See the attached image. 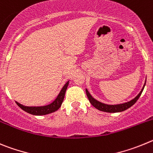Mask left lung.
Wrapping results in <instances>:
<instances>
[{
  "mask_svg": "<svg viewBox=\"0 0 153 153\" xmlns=\"http://www.w3.org/2000/svg\"><path fill=\"white\" fill-rule=\"evenodd\" d=\"M146 82L145 84H144L143 87V88H142L141 91L138 94V95L136 97L133 99V100H130V101H128V102H125L123 103V104H104L102 102H100L94 98L91 95V94L89 93V91H88V89L86 88V94L88 96V98L89 101H90L91 104L94 106V107L97 108V110L101 111H104V112H108V113H117V112H122L123 111H126V109L128 108H130V107L133 105L135 103L137 102V100L139 99V97H140L141 95L142 92L143 91L144 87L146 85Z\"/></svg>",
  "mask_w": 153,
  "mask_h": 153,
  "instance_id": "1",
  "label": "left lung"
}]
</instances>
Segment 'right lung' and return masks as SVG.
I'll use <instances>...</instances> for the list:
<instances>
[{
	"instance_id": "add662e5",
	"label": "right lung",
	"mask_w": 153,
	"mask_h": 153,
	"mask_svg": "<svg viewBox=\"0 0 153 153\" xmlns=\"http://www.w3.org/2000/svg\"><path fill=\"white\" fill-rule=\"evenodd\" d=\"M68 84H69V81H68L65 84V85L62 87V88L61 89L59 94H58L56 98L51 104H47V105L37 106V107H36V106L35 107H29V106L23 105V104L16 102V103L22 110L29 113V114H33V115L40 116V115H46V114H51V113L55 112V111L59 109V107H61L62 104L63 102V100H64L65 94V91H66Z\"/></svg>"
}]
</instances>
